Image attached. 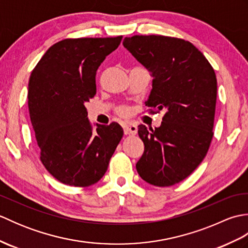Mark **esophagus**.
<instances>
[{
  "label": "esophagus",
  "instance_id": "34e87169",
  "mask_svg": "<svg viewBox=\"0 0 248 248\" xmlns=\"http://www.w3.org/2000/svg\"><path fill=\"white\" fill-rule=\"evenodd\" d=\"M124 134H127V135H135L136 133H138V127H136V124H134L132 123L124 124Z\"/></svg>",
  "mask_w": 248,
  "mask_h": 248
}]
</instances>
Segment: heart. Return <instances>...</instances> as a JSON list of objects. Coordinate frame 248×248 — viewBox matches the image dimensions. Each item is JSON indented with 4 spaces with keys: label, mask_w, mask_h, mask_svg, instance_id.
<instances>
[{
    "label": "heart",
    "mask_w": 248,
    "mask_h": 248,
    "mask_svg": "<svg viewBox=\"0 0 248 248\" xmlns=\"http://www.w3.org/2000/svg\"><path fill=\"white\" fill-rule=\"evenodd\" d=\"M119 113H120V115H127L128 114V109L127 108H120L119 109Z\"/></svg>",
    "instance_id": "1"
}]
</instances>
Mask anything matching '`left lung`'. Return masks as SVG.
<instances>
[{
  "label": "left lung",
  "instance_id": "obj_1",
  "mask_svg": "<svg viewBox=\"0 0 248 248\" xmlns=\"http://www.w3.org/2000/svg\"><path fill=\"white\" fill-rule=\"evenodd\" d=\"M123 45L154 78L146 105L165 112L159 128L139 125L145 150L136 170L152 186H173L191 175L209 150L217 76L204 55L186 40L135 35L125 37Z\"/></svg>",
  "mask_w": 248,
  "mask_h": 248
}]
</instances>
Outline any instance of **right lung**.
<instances>
[{
  "label": "right lung",
  "mask_w": 248,
  "mask_h": 248,
  "mask_svg": "<svg viewBox=\"0 0 248 248\" xmlns=\"http://www.w3.org/2000/svg\"><path fill=\"white\" fill-rule=\"evenodd\" d=\"M121 39H64L50 46L31 71L29 109L40 160L67 186L97 183L123 139L117 123L93 128L84 105L96 94L97 69Z\"/></svg>",
  "instance_id": "obj_1"
}]
</instances>
